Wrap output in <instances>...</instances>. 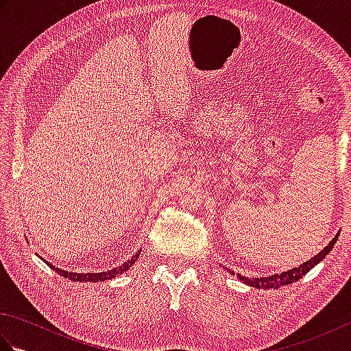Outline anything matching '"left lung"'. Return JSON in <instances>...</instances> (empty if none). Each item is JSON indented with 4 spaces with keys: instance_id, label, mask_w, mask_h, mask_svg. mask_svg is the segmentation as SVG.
I'll list each match as a JSON object with an SVG mask.
<instances>
[{
    "instance_id": "8db88e82",
    "label": "left lung",
    "mask_w": 351,
    "mask_h": 351,
    "mask_svg": "<svg viewBox=\"0 0 351 351\" xmlns=\"http://www.w3.org/2000/svg\"><path fill=\"white\" fill-rule=\"evenodd\" d=\"M338 240V234L337 237L333 238V240L329 243V245H326V247L315 255L314 258H311L308 263H303L302 265L295 267V268H291L288 271H283L280 274H271L268 276V278H245V276L241 274H237V278L243 280L244 283H247V285L253 287V288H258V289H270V288H279L283 285H289V283H293L295 280L302 279L304 274H306L309 270H312L318 263H322V261L326 258V255H329V252L333 249L335 243ZM234 274V273H232Z\"/></svg>"
}]
</instances>
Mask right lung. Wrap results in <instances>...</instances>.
I'll return each mask as SVG.
<instances>
[{
	"label": "right lung",
	"mask_w": 351,
	"mask_h": 351,
	"mask_svg": "<svg viewBox=\"0 0 351 351\" xmlns=\"http://www.w3.org/2000/svg\"><path fill=\"white\" fill-rule=\"evenodd\" d=\"M138 255H140V252H137L136 255H132L131 259L125 261V263H123L121 267L111 268V270H108V271H101V273H71V271L60 270V268L56 267V265H52V264H49V263H47V261H45V263H47L56 273H58L60 276H63V278L69 279V280H75V282H104V280L114 279L116 276H119L121 273L128 270V268H130L134 263H136Z\"/></svg>",
	"instance_id": "obj_1"
}]
</instances>
